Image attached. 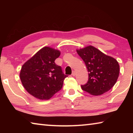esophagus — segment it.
Returning a JSON list of instances; mask_svg holds the SVG:
<instances>
[{
    "instance_id": "34e87169",
    "label": "esophagus",
    "mask_w": 133,
    "mask_h": 133,
    "mask_svg": "<svg viewBox=\"0 0 133 133\" xmlns=\"http://www.w3.org/2000/svg\"><path fill=\"white\" fill-rule=\"evenodd\" d=\"M71 75L73 76H75V75H76V71H73V72H72Z\"/></svg>"
}]
</instances>
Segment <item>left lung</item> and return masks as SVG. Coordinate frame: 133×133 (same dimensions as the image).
<instances>
[{"mask_svg": "<svg viewBox=\"0 0 133 133\" xmlns=\"http://www.w3.org/2000/svg\"><path fill=\"white\" fill-rule=\"evenodd\" d=\"M89 72V80L82 85L83 90L98 96L110 90L117 80L120 66L117 61L97 49L89 46L77 50Z\"/></svg>", "mask_w": 133, "mask_h": 133, "instance_id": "obj_1", "label": "left lung"}]
</instances>
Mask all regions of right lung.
I'll use <instances>...</instances> for the list:
<instances>
[{"label": "right lung", "instance_id": "1", "mask_svg": "<svg viewBox=\"0 0 133 133\" xmlns=\"http://www.w3.org/2000/svg\"><path fill=\"white\" fill-rule=\"evenodd\" d=\"M59 50L44 47L22 67L20 78L29 94L40 100H48L62 89L67 76L55 63Z\"/></svg>", "mask_w": 133, "mask_h": 133}]
</instances>
